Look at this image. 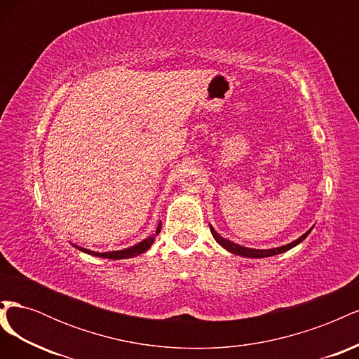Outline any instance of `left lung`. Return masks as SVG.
I'll return each instance as SVG.
<instances>
[{"mask_svg":"<svg viewBox=\"0 0 359 359\" xmlns=\"http://www.w3.org/2000/svg\"><path fill=\"white\" fill-rule=\"evenodd\" d=\"M210 229H211V233H212V236L215 238V241L219 243L223 248H226L227 252H231V253H233V255H238V256H244V257H269V256H276V255H280V253H285V252H287V250H290V248H293L295 245H298L301 241H304L307 238V235L310 233V231H307L306 233L304 235H301L298 240H295V241H292L290 244H286V245H281V247H276V248H268V250H257V248H248V247H243V245H240V244H235V243H232V241H229V240H226V238H223V236H220L219 233H217L215 231H214V227L212 226H210Z\"/></svg>","mask_w":359,"mask_h":359,"instance_id":"8db88e82","label":"left lung"}]
</instances>
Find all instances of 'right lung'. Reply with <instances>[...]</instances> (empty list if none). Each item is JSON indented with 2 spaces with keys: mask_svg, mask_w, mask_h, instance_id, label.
Here are the masks:
<instances>
[{
  "mask_svg": "<svg viewBox=\"0 0 359 359\" xmlns=\"http://www.w3.org/2000/svg\"><path fill=\"white\" fill-rule=\"evenodd\" d=\"M160 229H161V223H158L157 231H156V233H154L153 236H148V238H145L144 241H140V243L135 244L133 247L124 248V250H118V252H104V253H97V252H91V250H88V248H82V247H78V245H73V247H76L78 250H81V252H83V253H88V255H93V256H99V257H104V259H114V260H118V259H127V257H133V256H137V255H142V253H145L147 250H148L151 245H153V243H154V236H156V235H158Z\"/></svg>",
  "mask_w": 359,
  "mask_h": 359,
  "instance_id": "1",
  "label": "right lung"
}]
</instances>
